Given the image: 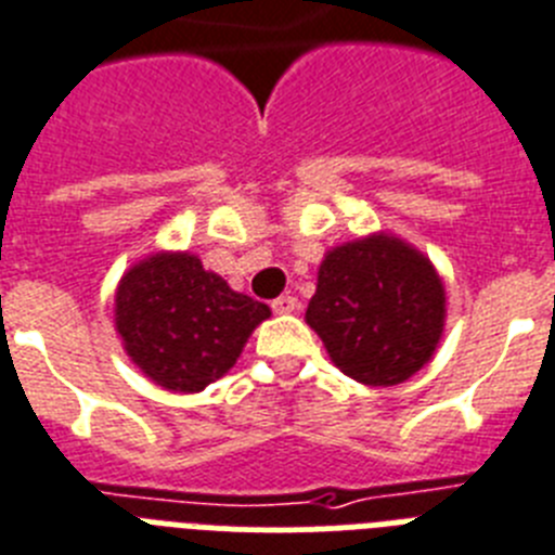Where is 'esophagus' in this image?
<instances>
[{
  "instance_id": "obj_1",
  "label": "esophagus",
  "mask_w": 555,
  "mask_h": 555,
  "mask_svg": "<svg viewBox=\"0 0 555 555\" xmlns=\"http://www.w3.org/2000/svg\"><path fill=\"white\" fill-rule=\"evenodd\" d=\"M271 307L276 315H291V312H296L301 305H298L296 296H279V298H273Z\"/></svg>"
}]
</instances>
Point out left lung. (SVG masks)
I'll list each match as a JSON object with an SVG mask.
<instances>
[{"instance_id":"obj_1","label":"left lung","mask_w":555,"mask_h":555,"mask_svg":"<svg viewBox=\"0 0 555 555\" xmlns=\"http://www.w3.org/2000/svg\"><path fill=\"white\" fill-rule=\"evenodd\" d=\"M307 324L351 379L404 383L436 351L444 330V284L430 259L402 240H358L321 262Z\"/></svg>"}]
</instances>
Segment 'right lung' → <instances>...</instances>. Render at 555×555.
Returning a JSON list of instances; mask_svg holds the SVG:
<instances>
[{
  "label": "right lung",
  "mask_w": 555,
  "mask_h": 555,
  "mask_svg": "<svg viewBox=\"0 0 555 555\" xmlns=\"http://www.w3.org/2000/svg\"><path fill=\"white\" fill-rule=\"evenodd\" d=\"M268 315V305L231 291L192 254H153L117 287V332L128 358L176 393L204 391L223 377Z\"/></svg>",
  "instance_id": "obj_1"
}]
</instances>
